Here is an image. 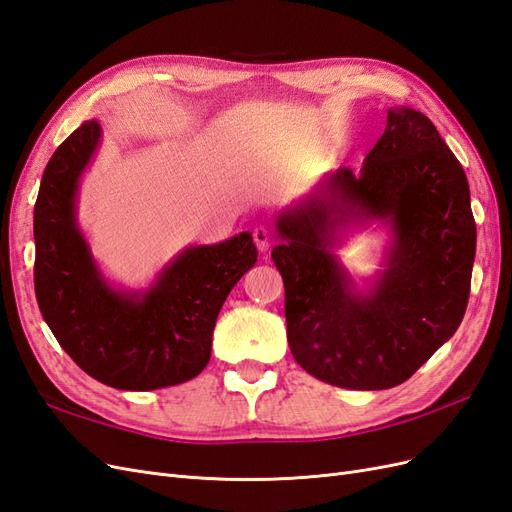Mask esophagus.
<instances>
[{"mask_svg": "<svg viewBox=\"0 0 512 512\" xmlns=\"http://www.w3.org/2000/svg\"><path fill=\"white\" fill-rule=\"evenodd\" d=\"M252 237H254V243H256V247H258L260 252H267L269 247H271V232H269V228L256 226L252 230Z\"/></svg>", "mask_w": 512, "mask_h": 512, "instance_id": "esophagus-1", "label": "esophagus"}]
</instances>
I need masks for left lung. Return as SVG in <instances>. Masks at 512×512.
<instances>
[{"instance_id": "obj_1", "label": "left lung", "mask_w": 512, "mask_h": 512, "mask_svg": "<svg viewBox=\"0 0 512 512\" xmlns=\"http://www.w3.org/2000/svg\"><path fill=\"white\" fill-rule=\"evenodd\" d=\"M371 219L390 224L394 243L387 269L359 293L332 247L339 229ZM275 226L282 243L271 258L286 290L288 346L314 378L391 389L459 329L476 254L470 185L423 113L389 108L361 170L337 168Z\"/></svg>"}]
</instances>
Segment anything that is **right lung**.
I'll return each mask as SVG.
<instances>
[{"label":"right lung","instance_id":"obj_1","mask_svg":"<svg viewBox=\"0 0 512 512\" xmlns=\"http://www.w3.org/2000/svg\"><path fill=\"white\" fill-rule=\"evenodd\" d=\"M102 128L85 121L44 168L34 207V286L42 318L85 374L121 391L188 382L211 359L215 320L258 250L250 232L183 250L145 292L106 284L76 226L83 170Z\"/></svg>","mask_w":512,"mask_h":512}]
</instances>
